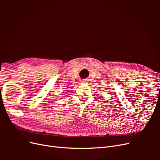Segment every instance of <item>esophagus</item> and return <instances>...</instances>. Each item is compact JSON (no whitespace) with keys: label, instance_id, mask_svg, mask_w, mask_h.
Listing matches in <instances>:
<instances>
[{"label":"esophagus","instance_id":"34e87169","mask_svg":"<svg viewBox=\"0 0 160 160\" xmlns=\"http://www.w3.org/2000/svg\"><path fill=\"white\" fill-rule=\"evenodd\" d=\"M86 81H86L85 79H83V81H81V83H86Z\"/></svg>","mask_w":160,"mask_h":160}]
</instances>
